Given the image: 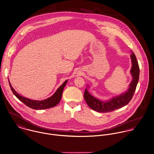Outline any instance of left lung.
Segmentation results:
<instances>
[{
  "label": "left lung",
  "mask_w": 154,
  "mask_h": 154,
  "mask_svg": "<svg viewBox=\"0 0 154 154\" xmlns=\"http://www.w3.org/2000/svg\"><path fill=\"white\" fill-rule=\"evenodd\" d=\"M131 58L132 60V69L131 73L132 80L129 85V87L125 93L119 96L113 97L110 100L102 101L93 97L85 88L84 98L88 106L93 110L100 113H106L113 111L128 104L132 99L137 88L139 77V67L135 54L131 51Z\"/></svg>",
  "instance_id": "left-lung-1"
}]
</instances>
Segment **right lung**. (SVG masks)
Here are the masks:
<instances>
[{
    "mask_svg": "<svg viewBox=\"0 0 154 154\" xmlns=\"http://www.w3.org/2000/svg\"><path fill=\"white\" fill-rule=\"evenodd\" d=\"M67 82L68 80H67L66 82H64V83L62 85L60 86V87L57 90L55 93L52 96L44 100H31L20 96L14 89V88L11 85L9 81V83L13 93L20 101L23 103L25 105H26L30 108L36 109V110H42V109H46L54 107L60 102L61 99L62 97V94H63L64 88L65 85H66Z\"/></svg>",
    "mask_w": 154,
    "mask_h": 154,
    "instance_id": "obj_1",
    "label": "right lung"
}]
</instances>
